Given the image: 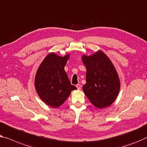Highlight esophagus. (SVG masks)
<instances>
[{
	"instance_id": "1",
	"label": "esophagus",
	"mask_w": 147,
	"mask_h": 147,
	"mask_svg": "<svg viewBox=\"0 0 147 147\" xmlns=\"http://www.w3.org/2000/svg\"><path fill=\"white\" fill-rule=\"evenodd\" d=\"M76 88H77V89L78 90H80V88H81V86H80V84H76Z\"/></svg>"
}]
</instances>
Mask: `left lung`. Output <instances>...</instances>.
Returning <instances> with one entry per match:
<instances>
[{
  "label": "left lung",
  "instance_id": "1",
  "mask_svg": "<svg viewBox=\"0 0 147 147\" xmlns=\"http://www.w3.org/2000/svg\"><path fill=\"white\" fill-rule=\"evenodd\" d=\"M86 67V84L83 91L96 108H104L115 101L119 91V76L108 56L99 51L90 56L83 55Z\"/></svg>",
  "mask_w": 147,
  "mask_h": 147
}]
</instances>
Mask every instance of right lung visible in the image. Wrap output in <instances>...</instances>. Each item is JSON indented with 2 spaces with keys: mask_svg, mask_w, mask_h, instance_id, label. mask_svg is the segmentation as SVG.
<instances>
[{
  "mask_svg": "<svg viewBox=\"0 0 147 147\" xmlns=\"http://www.w3.org/2000/svg\"><path fill=\"white\" fill-rule=\"evenodd\" d=\"M69 55L59 57L53 53L45 58L35 78V87L38 95L46 104L58 108L76 88L71 84L65 66Z\"/></svg>",
  "mask_w": 147,
  "mask_h": 147,
  "instance_id": "obj_1",
  "label": "right lung"
}]
</instances>
